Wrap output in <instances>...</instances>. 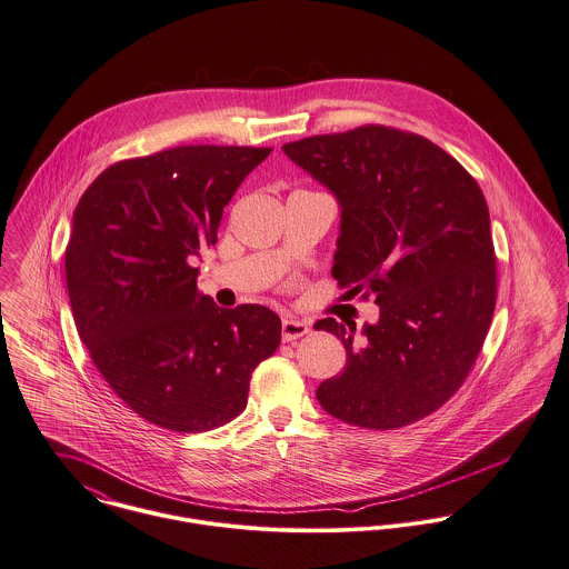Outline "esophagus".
I'll use <instances>...</instances> for the list:
<instances>
[{"label": "esophagus", "mask_w": 569, "mask_h": 569, "mask_svg": "<svg viewBox=\"0 0 569 569\" xmlns=\"http://www.w3.org/2000/svg\"><path fill=\"white\" fill-rule=\"evenodd\" d=\"M309 330L310 328L305 321H298V319H291V317L282 319V341H287V343H293L296 339L309 335Z\"/></svg>", "instance_id": "34e87169"}]
</instances>
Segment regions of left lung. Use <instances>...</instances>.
I'll return each instance as SVG.
<instances>
[{"mask_svg":"<svg viewBox=\"0 0 569 569\" xmlns=\"http://www.w3.org/2000/svg\"><path fill=\"white\" fill-rule=\"evenodd\" d=\"M341 204L332 278L373 298L378 323L319 319L343 341L346 369L317 389L326 413L393 430L441 409L480 355L498 296L489 208L439 146L378 123L282 146Z\"/></svg>","mask_w":569,"mask_h":569,"instance_id":"obj_1","label":"left lung"}]
</instances>
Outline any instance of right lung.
I'll return each mask as SVG.
<instances>
[{
    "mask_svg": "<svg viewBox=\"0 0 569 569\" xmlns=\"http://www.w3.org/2000/svg\"><path fill=\"white\" fill-rule=\"evenodd\" d=\"M271 148L180 146L110 164L73 212L64 250L76 328L114 396L146 421L207 432L248 405L257 365L280 346L260 305L219 309L196 257Z\"/></svg>",
    "mask_w": 569,
    "mask_h": 569,
    "instance_id": "right-lung-1",
    "label": "right lung"
}]
</instances>
